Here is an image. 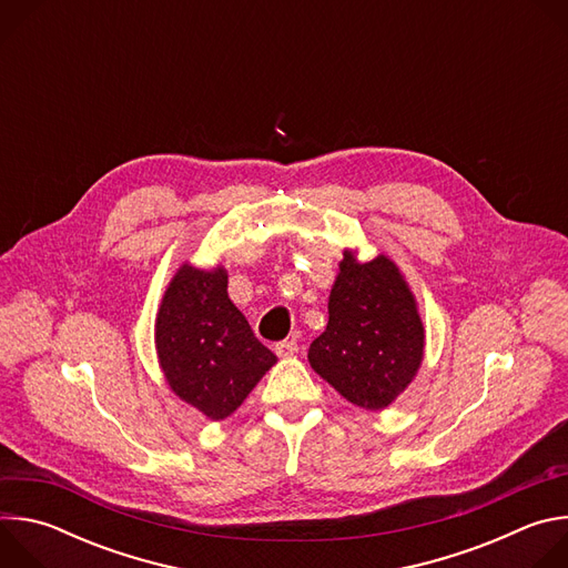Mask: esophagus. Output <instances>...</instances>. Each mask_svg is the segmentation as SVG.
<instances>
[{"mask_svg":"<svg viewBox=\"0 0 568 568\" xmlns=\"http://www.w3.org/2000/svg\"><path fill=\"white\" fill-rule=\"evenodd\" d=\"M274 351H276V355L278 357H292L296 351H298V346H296V342H278L276 346H274Z\"/></svg>","mask_w":568,"mask_h":568,"instance_id":"1","label":"esophagus"}]
</instances>
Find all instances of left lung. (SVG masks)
<instances>
[{
  "label": "left lung",
  "mask_w": 568,
  "mask_h": 568,
  "mask_svg": "<svg viewBox=\"0 0 568 568\" xmlns=\"http://www.w3.org/2000/svg\"><path fill=\"white\" fill-rule=\"evenodd\" d=\"M328 314L326 331L310 344V366L357 407H388L412 384L425 351L414 294L393 261L359 265L344 252Z\"/></svg>",
  "instance_id": "left-lung-1"
}]
</instances>
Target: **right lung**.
Here are the masks:
<instances>
[{"label":"right lung","mask_w":568,"mask_h":568,"mask_svg":"<svg viewBox=\"0 0 568 568\" xmlns=\"http://www.w3.org/2000/svg\"><path fill=\"white\" fill-rule=\"evenodd\" d=\"M154 344L171 388L211 420L231 416L276 364L231 303L222 267H180L161 301Z\"/></svg>","instance_id":"1"}]
</instances>
